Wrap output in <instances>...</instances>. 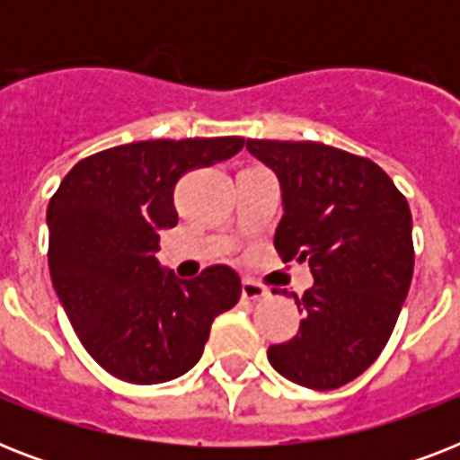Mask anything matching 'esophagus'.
Returning a JSON list of instances; mask_svg holds the SVG:
<instances>
[{"label": "esophagus", "mask_w": 460, "mask_h": 460, "mask_svg": "<svg viewBox=\"0 0 460 460\" xmlns=\"http://www.w3.org/2000/svg\"><path fill=\"white\" fill-rule=\"evenodd\" d=\"M241 296H243V301H262V298H267V288L262 284H258V281L243 279Z\"/></svg>", "instance_id": "obj_1"}]
</instances>
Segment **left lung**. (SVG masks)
I'll use <instances>...</instances> for the list:
<instances>
[{"label":"left lung","instance_id":"8db88e82","mask_svg":"<svg viewBox=\"0 0 460 460\" xmlns=\"http://www.w3.org/2000/svg\"><path fill=\"white\" fill-rule=\"evenodd\" d=\"M279 179L284 215L274 248L310 265L296 298L301 327L267 358L296 385L329 392L370 367L389 341L413 279V219L372 159L322 143L245 140Z\"/></svg>","mask_w":460,"mask_h":460}]
</instances>
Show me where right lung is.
<instances>
[{"label": "right lung", "mask_w": 460, "mask_h": 460, "mask_svg": "<svg viewBox=\"0 0 460 460\" xmlns=\"http://www.w3.org/2000/svg\"><path fill=\"white\" fill-rule=\"evenodd\" d=\"M238 136L140 140L81 159L47 208L49 274L83 349L131 385L193 367L217 314L241 298V277L212 265L195 279L159 267V231L179 222L183 173L229 159Z\"/></svg>", "instance_id": "right-lung-1"}]
</instances>
